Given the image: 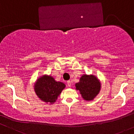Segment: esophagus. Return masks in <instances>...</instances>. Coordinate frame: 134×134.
<instances>
[{
	"instance_id": "esophagus-1",
	"label": "esophagus",
	"mask_w": 134,
	"mask_h": 134,
	"mask_svg": "<svg viewBox=\"0 0 134 134\" xmlns=\"http://www.w3.org/2000/svg\"><path fill=\"white\" fill-rule=\"evenodd\" d=\"M67 86H68L69 87L71 86V82H70V81H67Z\"/></svg>"
}]
</instances>
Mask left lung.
<instances>
[{
    "instance_id": "obj_1",
    "label": "left lung",
    "mask_w": 134,
    "mask_h": 134,
    "mask_svg": "<svg viewBox=\"0 0 134 134\" xmlns=\"http://www.w3.org/2000/svg\"><path fill=\"white\" fill-rule=\"evenodd\" d=\"M76 90H79L82 98L87 101L92 100L100 90V83L94 76L84 75L80 78V82L76 84Z\"/></svg>"
}]
</instances>
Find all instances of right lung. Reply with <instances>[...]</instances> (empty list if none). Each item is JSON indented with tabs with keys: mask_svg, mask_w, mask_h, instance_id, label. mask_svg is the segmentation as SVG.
Masks as SVG:
<instances>
[{
	"mask_svg": "<svg viewBox=\"0 0 134 134\" xmlns=\"http://www.w3.org/2000/svg\"><path fill=\"white\" fill-rule=\"evenodd\" d=\"M65 85L60 82H56L51 76H43L37 80L35 84L36 94L44 102L53 103Z\"/></svg>",
	"mask_w": 134,
	"mask_h": 134,
	"instance_id": "obj_1",
	"label": "right lung"
}]
</instances>
